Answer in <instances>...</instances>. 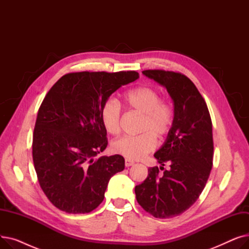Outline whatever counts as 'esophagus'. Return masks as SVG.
<instances>
[{
    "label": "esophagus",
    "mask_w": 249,
    "mask_h": 249,
    "mask_svg": "<svg viewBox=\"0 0 249 249\" xmlns=\"http://www.w3.org/2000/svg\"><path fill=\"white\" fill-rule=\"evenodd\" d=\"M135 162L133 161V160H129V159H126L125 160V166L126 167H129V166H131V165H133Z\"/></svg>",
    "instance_id": "34e87169"
}]
</instances>
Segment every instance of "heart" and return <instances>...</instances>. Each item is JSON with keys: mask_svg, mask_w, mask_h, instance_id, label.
Instances as JSON below:
<instances>
[{"mask_svg": "<svg viewBox=\"0 0 249 249\" xmlns=\"http://www.w3.org/2000/svg\"><path fill=\"white\" fill-rule=\"evenodd\" d=\"M154 89L141 86L128 90L123 96L126 106L142 115L139 135H125L112 143V150L129 160H139L151 152L156 146L155 136L162 139L171 131L174 121L172 107L160 100ZM101 119L109 134L120 132L121 109L115 100H108L103 105Z\"/></svg>", "mask_w": 249, "mask_h": 249, "instance_id": "heart-1", "label": "heart"}]
</instances>
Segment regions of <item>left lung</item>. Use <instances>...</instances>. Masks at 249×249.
I'll use <instances>...</instances> for the list:
<instances>
[{"label":"left lung","instance_id":"left-lung-1","mask_svg":"<svg viewBox=\"0 0 249 249\" xmlns=\"http://www.w3.org/2000/svg\"><path fill=\"white\" fill-rule=\"evenodd\" d=\"M166 89L174 103V121L161 147L154 153L170 168L159 175L158 166L135 187L136 200L155 218L180 215L198 200L213 164V134L210 113L198 89L186 75L160 70L142 71Z\"/></svg>","mask_w":249,"mask_h":249}]
</instances>
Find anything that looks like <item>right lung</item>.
I'll list each match as a JSON object with an SVG mask.
<instances>
[{
  "instance_id": "right-lung-1",
  "label": "right lung",
  "mask_w": 249,
  "mask_h": 249,
  "mask_svg": "<svg viewBox=\"0 0 249 249\" xmlns=\"http://www.w3.org/2000/svg\"><path fill=\"white\" fill-rule=\"evenodd\" d=\"M136 71H82L61 76L38 110L32 154L48 200L70 214L89 213L104 200L123 156H96L108 145L101 111L110 96L136 81Z\"/></svg>"
}]
</instances>
